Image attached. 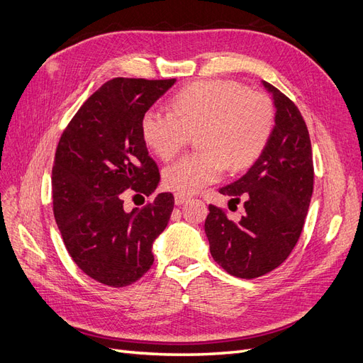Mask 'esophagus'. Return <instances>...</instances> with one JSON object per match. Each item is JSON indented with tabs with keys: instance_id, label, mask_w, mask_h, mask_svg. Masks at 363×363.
Masks as SVG:
<instances>
[{
	"instance_id": "obj_1",
	"label": "esophagus",
	"mask_w": 363,
	"mask_h": 363,
	"mask_svg": "<svg viewBox=\"0 0 363 363\" xmlns=\"http://www.w3.org/2000/svg\"><path fill=\"white\" fill-rule=\"evenodd\" d=\"M189 200H191V196L186 195V194H182V192H177V194L174 195V201H175V204H177V206H182L184 203H188Z\"/></svg>"
}]
</instances>
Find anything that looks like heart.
I'll return each mask as SVG.
<instances>
[{
    "label": "heart",
    "instance_id": "heart-1",
    "mask_svg": "<svg viewBox=\"0 0 363 363\" xmlns=\"http://www.w3.org/2000/svg\"><path fill=\"white\" fill-rule=\"evenodd\" d=\"M276 112L265 94L225 80L196 82L169 101V113L150 108L140 119L145 145L169 160L196 133L200 151L186 155L163 171V182L182 194L199 192L224 171L255 163L271 139Z\"/></svg>",
    "mask_w": 363,
    "mask_h": 363
}]
</instances>
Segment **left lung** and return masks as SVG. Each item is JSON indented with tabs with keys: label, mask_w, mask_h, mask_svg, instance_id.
<instances>
[{
	"label": "left lung",
	"mask_w": 363,
	"mask_h": 363,
	"mask_svg": "<svg viewBox=\"0 0 363 363\" xmlns=\"http://www.w3.org/2000/svg\"><path fill=\"white\" fill-rule=\"evenodd\" d=\"M263 86L276 106L271 139L245 175L219 189L233 203L242 199L245 212L235 223L211 204L204 223L213 260L239 279L265 276L288 259L313 192L312 145L298 107L269 83Z\"/></svg>",
	"instance_id": "left-lung-1"
}]
</instances>
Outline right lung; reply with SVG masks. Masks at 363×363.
<instances>
[{
    "label": "right lung",
    "instance_id": "add662e5",
    "mask_svg": "<svg viewBox=\"0 0 363 363\" xmlns=\"http://www.w3.org/2000/svg\"><path fill=\"white\" fill-rule=\"evenodd\" d=\"M175 83L118 79L94 92L65 128L52 167V212L69 256L91 279L112 288L151 268L152 242L168 225L174 195L159 194L124 211L127 189L150 196L160 174L140 135V119Z\"/></svg>",
    "mask_w": 363,
    "mask_h": 363
}]
</instances>
